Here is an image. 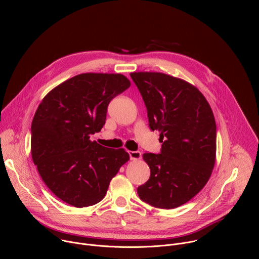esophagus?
<instances>
[{
	"label": "esophagus",
	"mask_w": 259,
	"mask_h": 259,
	"mask_svg": "<svg viewBox=\"0 0 259 259\" xmlns=\"http://www.w3.org/2000/svg\"><path fill=\"white\" fill-rule=\"evenodd\" d=\"M129 157H130L131 160H139V159H141V153L138 152V151H134V152L130 151L129 152Z\"/></svg>",
	"instance_id": "34e87169"
}]
</instances>
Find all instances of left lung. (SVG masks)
I'll return each instance as SVG.
<instances>
[{
  "mask_svg": "<svg viewBox=\"0 0 259 259\" xmlns=\"http://www.w3.org/2000/svg\"><path fill=\"white\" fill-rule=\"evenodd\" d=\"M130 76L147 110L150 128L160 131V154L145 153L151 176L138 187L151 206L173 209L193 199L209 180L216 156V124L204 95L192 84L162 72Z\"/></svg>",
  "mask_w": 259,
  "mask_h": 259,
  "instance_id": "obj_1",
  "label": "left lung"
}]
</instances>
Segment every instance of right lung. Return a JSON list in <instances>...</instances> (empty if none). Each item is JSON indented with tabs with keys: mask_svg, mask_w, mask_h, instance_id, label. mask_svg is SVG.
Returning <instances> with one entry per match:
<instances>
[{
	"mask_svg": "<svg viewBox=\"0 0 259 259\" xmlns=\"http://www.w3.org/2000/svg\"><path fill=\"white\" fill-rule=\"evenodd\" d=\"M129 87L121 73L87 72L43 98L31 123V158L58 199L77 208L97 204L129 160L124 149H107L90 140L105 124L110 100Z\"/></svg>",
	"mask_w": 259,
	"mask_h": 259,
	"instance_id": "add662e5",
	"label": "right lung"
}]
</instances>
